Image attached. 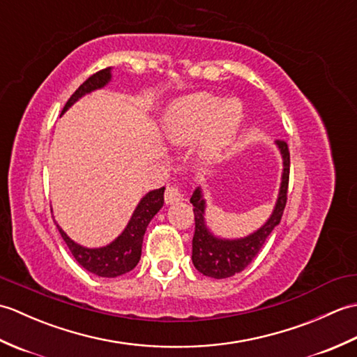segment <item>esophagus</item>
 Here are the masks:
<instances>
[{
    "label": "esophagus",
    "mask_w": 357,
    "mask_h": 357,
    "mask_svg": "<svg viewBox=\"0 0 357 357\" xmlns=\"http://www.w3.org/2000/svg\"><path fill=\"white\" fill-rule=\"evenodd\" d=\"M164 199H165L167 204L179 202V201H183V193H181L179 187H176V185H169V187H167V190H165Z\"/></svg>",
    "instance_id": "34e87169"
}]
</instances>
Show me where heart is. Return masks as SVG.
Instances as JSON below:
<instances>
[{
  "label": "heart",
  "mask_w": 357,
  "mask_h": 357,
  "mask_svg": "<svg viewBox=\"0 0 357 357\" xmlns=\"http://www.w3.org/2000/svg\"><path fill=\"white\" fill-rule=\"evenodd\" d=\"M244 112L238 101L207 92L181 98L167 112L162 133L174 144H190L199 138V155L215 161L229 150L241 132Z\"/></svg>",
  "instance_id": "b5f03b06"
}]
</instances>
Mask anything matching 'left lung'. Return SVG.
<instances>
[{
    "instance_id": "1",
    "label": "left lung",
    "mask_w": 357,
    "mask_h": 357,
    "mask_svg": "<svg viewBox=\"0 0 357 357\" xmlns=\"http://www.w3.org/2000/svg\"><path fill=\"white\" fill-rule=\"evenodd\" d=\"M276 146L282 155V181H280L279 195L273 213L261 229H257L248 236L239 239L218 238L206 224V199L201 187H196L190 198L195 213V234H193V252L192 261L195 268L204 276L225 279L236 273H241L252 262L259 250L270 236V233L279 225L282 218L285 204L288 178H290V151L285 141H276Z\"/></svg>"
}]
</instances>
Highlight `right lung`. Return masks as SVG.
<instances>
[{
	"mask_svg": "<svg viewBox=\"0 0 357 357\" xmlns=\"http://www.w3.org/2000/svg\"><path fill=\"white\" fill-rule=\"evenodd\" d=\"M112 79V69H107L96 72L89 79H86L82 84L77 89L70 100L66 102L63 113L72 107L79 98L84 95L93 92V90L102 89L107 86ZM164 190L165 188H156V190L149 192L136 206L133 215L128 221L124 231L119 236L110 242L109 245L100 247V248H87L82 247L77 242L72 241L67 236L66 231L59 227L56 222V227L64 242L69 247L70 253L73 255L75 261H77L82 268L93 273L96 276L101 278H116L124 275V273L130 271L136 267V264L141 259V248H142V239L144 233L147 230L149 222L153 219V216L164 206Z\"/></svg>",
	"mask_w": 357,
	"mask_h": 357,
	"instance_id": "right-lung-1",
	"label": "right lung"
}]
</instances>
